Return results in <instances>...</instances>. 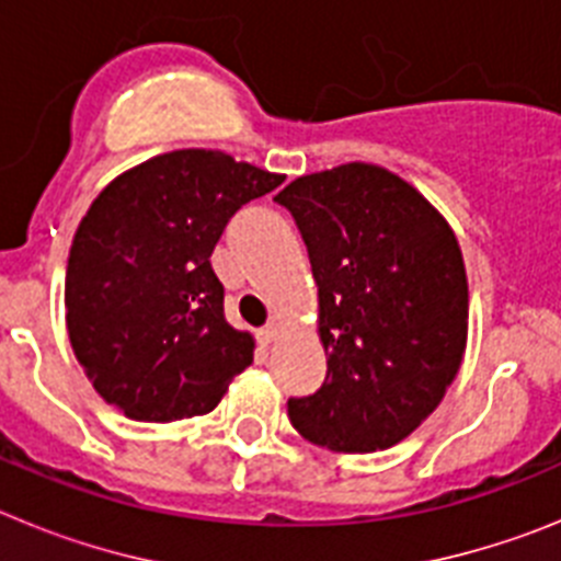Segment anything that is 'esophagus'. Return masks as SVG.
<instances>
[{"label":"esophagus","instance_id":"obj_1","mask_svg":"<svg viewBox=\"0 0 561 561\" xmlns=\"http://www.w3.org/2000/svg\"><path fill=\"white\" fill-rule=\"evenodd\" d=\"M277 334H280V325L272 320V323H266L264 329H257V342H261V345H270V342L277 340Z\"/></svg>","mask_w":561,"mask_h":561}]
</instances>
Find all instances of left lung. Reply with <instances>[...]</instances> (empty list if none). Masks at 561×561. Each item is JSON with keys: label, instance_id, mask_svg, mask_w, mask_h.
Instances as JSON below:
<instances>
[{"label": "left lung", "instance_id": "8db88e82", "mask_svg": "<svg viewBox=\"0 0 561 561\" xmlns=\"http://www.w3.org/2000/svg\"><path fill=\"white\" fill-rule=\"evenodd\" d=\"M295 216L320 297L323 388L289 399L304 438L376 453L440 404L466 351L469 284L458 238L410 182L348 162L275 196Z\"/></svg>", "mask_w": 561, "mask_h": 561}]
</instances>
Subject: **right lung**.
<instances>
[{"label": "right lung", "instance_id": "right-lung-1", "mask_svg": "<svg viewBox=\"0 0 561 561\" xmlns=\"http://www.w3.org/2000/svg\"><path fill=\"white\" fill-rule=\"evenodd\" d=\"M280 173L182 148L108 182L69 247L67 331L92 388L134 421L210 413L255 340L225 320L210 266L227 221Z\"/></svg>", "mask_w": 561, "mask_h": 561}]
</instances>
